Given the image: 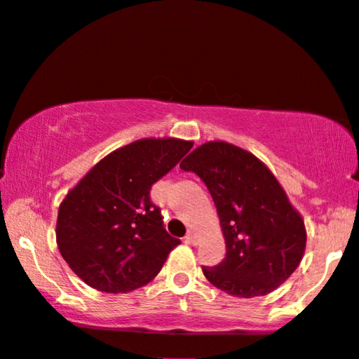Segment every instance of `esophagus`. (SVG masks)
Returning a JSON list of instances; mask_svg holds the SVG:
<instances>
[{
    "mask_svg": "<svg viewBox=\"0 0 359 359\" xmlns=\"http://www.w3.org/2000/svg\"><path fill=\"white\" fill-rule=\"evenodd\" d=\"M185 243H189V245H195L197 240H195V233L194 231H189L187 236H185Z\"/></svg>",
    "mask_w": 359,
    "mask_h": 359,
    "instance_id": "1",
    "label": "esophagus"
}]
</instances>
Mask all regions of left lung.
<instances>
[{"mask_svg":"<svg viewBox=\"0 0 359 359\" xmlns=\"http://www.w3.org/2000/svg\"><path fill=\"white\" fill-rule=\"evenodd\" d=\"M212 195L226 256L202 267L223 292L259 297L279 287L302 261L307 229L304 218L264 162L224 141H208L180 162Z\"/></svg>","mask_w":359,"mask_h":359,"instance_id":"8db88e82","label":"left lung"}]
</instances>
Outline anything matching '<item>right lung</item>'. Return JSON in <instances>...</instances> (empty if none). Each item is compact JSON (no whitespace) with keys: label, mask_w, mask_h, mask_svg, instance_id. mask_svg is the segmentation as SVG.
Returning <instances> with one entry per match:
<instances>
[{"label":"right lung","mask_w":359,"mask_h":359,"mask_svg":"<svg viewBox=\"0 0 359 359\" xmlns=\"http://www.w3.org/2000/svg\"><path fill=\"white\" fill-rule=\"evenodd\" d=\"M192 141L144 137L109 152L62 200L55 238L62 257L100 292L140 289L180 241L164 229L152 184L192 149Z\"/></svg>","instance_id":"right-lung-1"}]
</instances>
